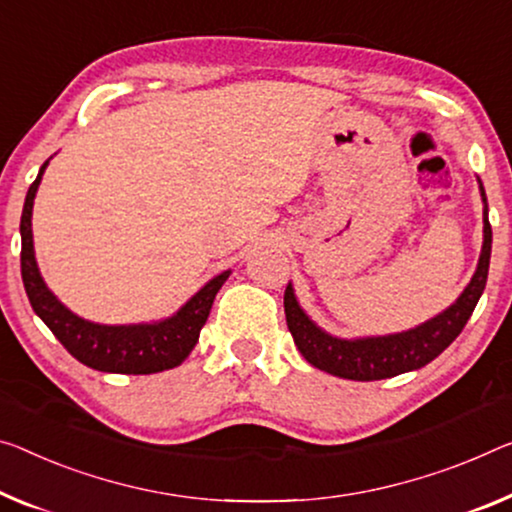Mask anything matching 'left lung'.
<instances>
[{
  "mask_svg": "<svg viewBox=\"0 0 512 512\" xmlns=\"http://www.w3.org/2000/svg\"><path fill=\"white\" fill-rule=\"evenodd\" d=\"M481 196L485 203V238L476 274L471 277L465 293L458 297V302L448 306L437 318L423 322L416 329H410V332L377 338H357V341H343V338L329 336L306 318V313L300 309V304H297L293 295V288L288 283L286 293H283V311H286L288 329L293 334V341L297 350L302 352V357L311 366L336 377L371 382L407 371H416V368L426 366L432 359L442 355L448 345L458 338L462 329H465L478 300H481L487 281V270H490L492 226L490 219H487V199L483 185Z\"/></svg>",
  "mask_w": 512,
  "mask_h": 512,
  "instance_id": "left-lung-1",
  "label": "left lung"
}]
</instances>
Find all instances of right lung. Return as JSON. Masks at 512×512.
<instances>
[{
	"instance_id": "add662e5",
	"label": "right lung",
	"mask_w": 512,
	"mask_h": 512,
	"mask_svg": "<svg viewBox=\"0 0 512 512\" xmlns=\"http://www.w3.org/2000/svg\"><path fill=\"white\" fill-rule=\"evenodd\" d=\"M47 162L29 185L25 208H22L20 235V270L31 309L41 318L59 343L84 366L102 373L151 375L169 371L183 364L199 341L201 327L206 325L217 290L229 279V272L208 281L174 318L155 322V325H96V322L77 318L57 297H54L41 279L34 258V240H31V208L41 183Z\"/></svg>"
}]
</instances>
